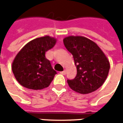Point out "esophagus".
Segmentation results:
<instances>
[{
  "label": "esophagus",
  "mask_w": 123,
  "mask_h": 123,
  "mask_svg": "<svg viewBox=\"0 0 123 123\" xmlns=\"http://www.w3.org/2000/svg\"><path fill=\"white\" fill-rule=\"evenodd\" d=\"M66 73V70H64V71H63V72H60L61 74H63V75H65Z\"/></svg>",
  "instance_id": "34e87169"
}]
</instances>
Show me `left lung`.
I'll use <instances>...</instances> for the list:
<instances>
[{
    "mask_svg": "<svg viewBox=\"0 0 123 123\" xmlns=\"http://www.w3.org/2000/svg\"><path fill=\"white\" fill-rule=\"evenodd\" d=\"M67 50L73 55L77 76L67 83L73 91L89 94L105 81L110 68L109 60L94 41L83 36H68L63 39Z\"/></svg>",
    "mask_w": 123,
    "mask_h": 123,
    "instance_id": "1",
    "label": "left lung"
}]
</instances>
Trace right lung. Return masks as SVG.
Masks as SVG:
<instances>
[{
	"label": "right lung",
	"mask_w": 123,
	"mask_h": 123,
	"mask_svg": "<svg viewBox=\"0 0 123 123\" xmlns=\"http://www.w3.org/2000/svg\"><path fill=\"white\" fill-rule=\"evenodd\" d=\"M56 42L55 37L46 35L29 41L20 50L12 62V70L21 86L41 90L50 85L57 72L45 54Z\"/></svg>",
	"instance_id": "obj_1"
}]
</instances>
